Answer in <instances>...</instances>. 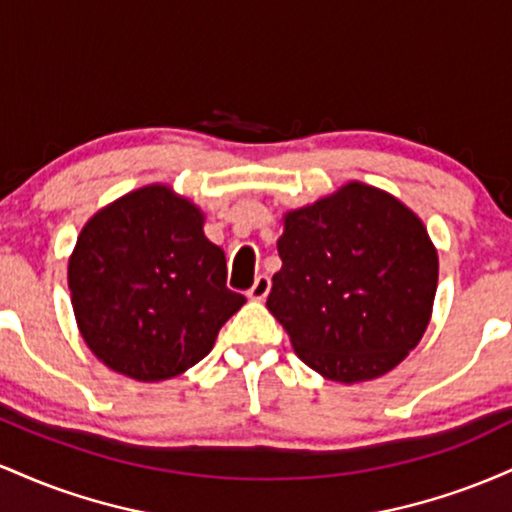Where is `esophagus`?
Returning <instances> with one entry per match:
<instances>
[{"instance_id":"1","label":"esophagus","mask_w":512,"mask_h":512,"mask_svg":"<svg viewBox=\"0 0 512 512\" xmlns=\"http://www.w3.org/2000/svg\"><path fill=\"white\" fill-rule=\"evenodd\" d=\"M269 289H272V281H269L267 274H260V276H257V279H255V284L250 286L248 298H252V301H264V298H267Z\"/></svg>"}]
</instances>
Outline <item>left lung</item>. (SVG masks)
Instances as JSON below:
<instances>
[{"label":"left lung","mask_w":512,"mask_h":512,"mask_svg":"<svg viewBox=\"0 0 512 512\" xmlns=\"http://www.w3.org/2000/svg\"><path fill=\"white\" fill-rule=\"evenodd\" d=\"M267 308L305 366L337 383L392 370L424 337L438 255L414 211L349 182L284 219Z\"/></svg>","instance_id":"8db88e82"}]
</instances>
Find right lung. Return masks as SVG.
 Instances as JSON below:
<instances>
[{
    "label": "right lung",
    "instance_id": "obj_1",
    "mask_svg": "<svg viewBox=\"0 0 512 512\" xmlns=\"http://www.w3.org/2000/svg\"><path fill=\"white\" fill-rule=\"evenodd\" d=\"M202 226V211L163 185L129 192L86 223L69 291L81 337L105 366L144 383L180 375L245 303Z\"/></svg>",
    "mask_w": 512,
    "mask_h": 512
}]
</instances>
